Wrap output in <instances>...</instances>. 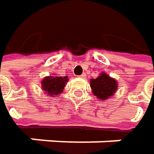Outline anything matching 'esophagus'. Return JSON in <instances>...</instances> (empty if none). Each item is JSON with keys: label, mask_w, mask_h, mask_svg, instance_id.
I'll list each match as a JSON object with an SVG mask.
<instances>
[{"label": "esophagus", "mask_w": 154, "mask_h": 154, "mask_svg": "<svg viewBox=\"0 0 154 154\" xmlns=\"http://www.w3.org/2000/svg\"><path fill=\"white\" fill-rule=\"evenodd\" d=\"M81 78H85V75H82V76H80Z\"/></svg>", "instance_id": "1"}]
</instances>
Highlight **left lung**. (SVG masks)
Returning a JSON list of instances; mask_svg holds the SVG:
<instances>
[{
	"label": "left lung",
	"instance_id": "1",
	"mask_svg": "<svg viewBox=\"0 0 154 154\" xmlns=\"http://www.w3.org/2000/svg\"><path fill=\"white\" fill-rule=\"evenodd\" d=\"M90 86L94 95L104 101L115 94L118 89V82L115 78L102 72L96 78L90 79Z\"/></svg>",
	"mask_w": 154,
	"mask_h": 154
}]
</instances>
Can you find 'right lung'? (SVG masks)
Returning <instances> with one entry per match:
<instances>
[{
	"label": "right lung",
	"mask_w": 154,
	"mask_h": 154,
	"mask_svg": "<svg viewBox=\"0 0 154 154\" xmlns=\"http://www.w3.org/2000/svg\"><path fill=\"white\" fill-rule=\"evenodd\" d=\"M68 77L47 76L41 81L43 91L49 96H57L63 92V89L68 83Z\"/></svg>",
	"instance_id": "right-lung-1"
}]
</instances>
